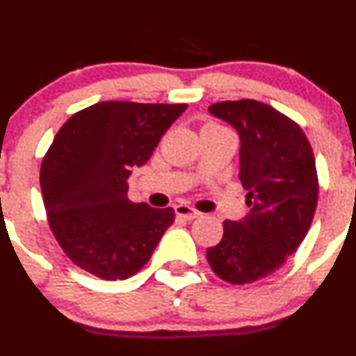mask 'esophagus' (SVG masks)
Here are the masks:
<instances>
[{
	"label": "esophagus",
	"instance_id": "1",
	"mask_svg": "<svg viewBox=\"0 0 356 356\" xmlns=\"http://www.w3.org/2000/svg\"><path fill=\"white\" fill-rule=\"evenodd\" d=\"M175 213H177V217L186 218V220H195V218H198L201 215L196 208L189 207V204H177L175 207Z\"/></svg>",
	"mask_w": 356,
	"mask_h": 356
}]
</instances>
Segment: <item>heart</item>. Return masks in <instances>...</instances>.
<instances>
[{"instance_id": "b5f03b06", "label": "heart", "mask_w": 356, "mask_h": 356, "mask_svg": "<svg viewBox=\"0 0 356 356\" xmlns=\"http://www.w3.org/2000/svg\"><path fill=\"white\" fill-rule=\"evenodd\" d=\"M207 125H218V124H207Z\"/></svg>"}]
</instances>
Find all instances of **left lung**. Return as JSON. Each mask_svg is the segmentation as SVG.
Segmentation results:
<instances>
[{
  "mask_svg": "<svg viewBox=\"0 0 356 356\" xmlns=\"http://www.w3.org/2000/svg\"><path fill=\"white\" fill-rule=\"evenodd\" d=\"M208 110L239 132L250 213L224 220V236L208 248L207 260L222 281L251 284L281 268L310 229L318 201L314 149L296 122L265 103L220 102Z\"/></svg>",
  "mask_w": 356,
  "mask_h": 356,
  "instance_id": "8db88e82",
  "label": "left lung"
}]
</instances>
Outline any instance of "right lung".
Here are the masks:
<instances>
[{"label": "right lung", "instance_id": "right-lung-1", "mask_svg": "<svg viewBox=\"0 0 356 356\" xmlns=\"http://www.w3.org/2000/svg\"><path fill=\"white\" fill-rule=\"evenodd\" d=\"M186 108L102 102L56 132L41 163L42 201L53 236L79 268L124 281L148 264L175 211L132 203L127 181Z\"/></svg>", "mask_w": 356, "mask_h": 356}]
</instances>
